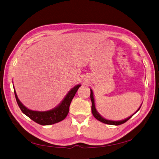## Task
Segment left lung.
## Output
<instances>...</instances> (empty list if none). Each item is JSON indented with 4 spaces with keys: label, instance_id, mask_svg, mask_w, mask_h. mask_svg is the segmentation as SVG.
Returning a JSON list of instances; mask_svg holds the SVG:
<instances>
[{
    "label": "left lung",
    "instance_id": "left-lung-1",
    "mask_svg": "<svg viewBox=\"0 0 159 159\" xmlns=\"http://www.w3.org/2000/svg\"><path fill=\"white\" fill-rule=\"evenodd\" d=\"M90 91H91V94H90V98H91V101H92V114L94 115V116L96 118V119L98 120L99 121H101V122L102 123H104L105 124H108V125H121V124H123L124 123H125L126 121L128 120L130 118H131L134 114L135 113H136V111H138L139 110V109L141 108V107H140L139 108V110L136 111V112L132 116H129L127 118V119H125V120H120V121H114V120H107L104 119V118H102L100 114H99L98 113V111H96V107H95V103H94V94H93V91L92 89H90Z\"/></svg>",
    "mask_w": 159,
    "mask_h": 159
}]
</instances>
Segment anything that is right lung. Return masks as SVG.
<instances>
[{
    "mask_svg": "<svg viewBox=\"0 0 159 159\" xmlns=\"http://www.w3.org/2000/svg\"><path fill=\"white\" fill-rule=\"evenodd\" d=\"M81 85H77L71 89L70 91L67 93L66 96L62 102L59 104L58 106L53 109L52 110L46 111H33L30 110L29 109L25 107L21 103V102L18 100L17 97L16 93L14 90V94L16 100L18 103V107L22 111V112L26 115L30 119L34 120V122L40 124L41 125H49L52 124L60 122L65 119L67 116L68 112L70 110V105L73 98L75 96L77 90Z\"/></svg>",
    "mask_w": 159,
    "mask_h": 159,
    "instance_id": "add662e5",
    "label": "right lung"
}]
</instances>
